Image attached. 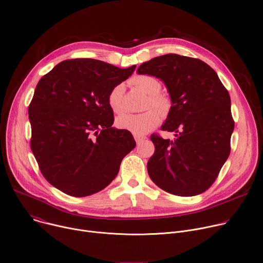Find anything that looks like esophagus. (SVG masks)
<instances>
[{
  "instance_id": "34e87169",
  "label": "esophagus",
  "mask_w": 263,
  "mask_h": 263,
  "mask_svg": "<svg viewBox=\"0 0 263 263\" xmlns=\"http://www.w3.org/2000/svg\"><path fill=\"white\" fill-rule=\"evenodd\" d=\"M134 139L136 141V144H140L141 141H144L146 139V137L142 136V135H134Z\"/></svg>"
}]
</instances>
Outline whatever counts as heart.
Segmentation results:
<instances>
[{
    "instance_id": "1",
    "label": "heart",
    "mask_w": 263,
    "mask_h": 263,
    "mask_svg": "<svg viewBox=\"0 0 263 263\" xmlns=\"http://www.w3.org/2000/svg\"><path fill=\"white\" fill-rule=\"evenodd\" d=\"M131 83L148 94L145 108L155 107L157 110L149 109L139 114H122L116 118V126L134 135H144L158 126L161 119L160 114L166 116L170 113L172 100L168 94L160 92L161 83L154 77L137 76L131 80ZM124 85L117 84L108 94V104L115 113H122L124 111Z\"/></svg>"
}]
</instances>
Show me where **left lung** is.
Segmentation results:
<instances>
[{"label": "left lung", "mask_w": 263, "mask_h": 263, "mask_svg": "<svg viewBox=\"0 0 263 263\" xmlns=\"http://www.w3.org/2000/svg\"><path fill=\"white\" fill-rule=\"evenodd\" d=\"M138 74L160 79L172 109L161 126L175 138L151 135L155 146L147 168L152 181L178 196L203 193L216 180L231 152V99L217 73L204 62L175 53L154 58Z\"/></svg>", "instance_id": "1"}]
</instances>
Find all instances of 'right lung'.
Instances as JSON below:
<instances>
[{"label": "right lung", "instance_id": "right-lung-1", "mask_svg": "<svg viewBox=\"0 0 263 263\" xmlns=\"http://www.w3.org/2000/svg\"><path fill=\"white\" fill-rule=\"evenodd\" d=\"M135 68L67 60L37 83L28 108L30 147L45 179L65 194L84 197L100 192L136 146L129 131L112 127L108 104L111 89Z\"/></svg>", "mask_w": 263, "mask_h": 263}]
</instances>
